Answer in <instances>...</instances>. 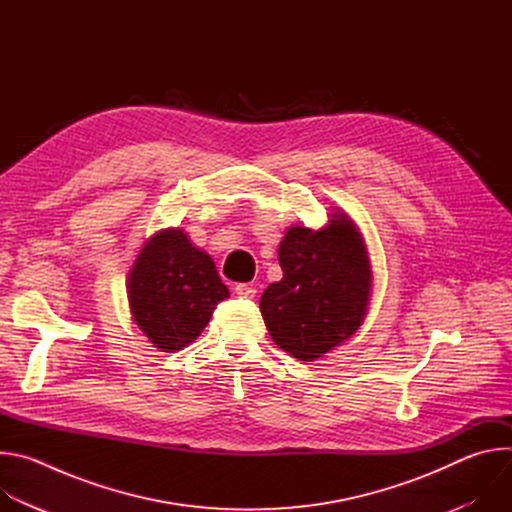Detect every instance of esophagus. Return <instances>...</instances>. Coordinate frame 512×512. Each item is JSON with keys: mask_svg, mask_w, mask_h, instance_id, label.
I'll use <instances>...</instances> for the list:
<instances>
[{"mask_svg": "<svg viewBox=\"0 0 512 512\" xmlns=\"http://www.w3.org/2000/svg\"><path fill=\"white\" fill-rule=\"evenodd\" d=\"M235 291H237V296H241V298H255V294H257V289L251 283H237Z\"/></svg>", "mask_w": 512, "mask_h": 512, "instance_id": "obj_1", "label": "esophagus"}]
</instances>
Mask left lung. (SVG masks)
<instances>
[{
    "mask_svg": "<svg viewBox=\"0 0 512 512\" xmlns=\"http://www.w3.org/2000/svg\"><path fill=\"white\" fill-rule=\"evenodd\" d=\"M283 277L271 283L259 308L273 342L300 360H316L350 338L367 316L373 271L362 235L334 212L312 231L291 227L279 243Z\"/></svg>",
    "mask_w": 512,
    "mask_h": 512,
    "instance_id": "left-lung-1",
    "label": "left lung"
}]
</instances>
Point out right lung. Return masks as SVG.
<instances>
[{
  "mask_svg": "<svg viewBox=\"0 0 512 512\" xmlns=\"http://www.w3.org/2000/svg\"><path fill=\"white\" fill-rule=\"evenodd\" d=\"M135 324L162 352L194 342L214 308L229 298L214 261L184 231L164 229L145 243L127 277Z\"/></svg>",
  "mask_w": 512,
  "mask_h": 512,
  "instance_id": "right-lung-1",
  "label": "right lung"
}]
</instances>
